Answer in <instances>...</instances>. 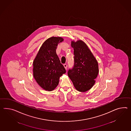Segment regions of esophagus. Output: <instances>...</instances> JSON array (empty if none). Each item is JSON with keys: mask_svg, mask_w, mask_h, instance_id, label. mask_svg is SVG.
<instances>
[{"mask_svg": "<svg viewBox=\"0 0 131 131\" xmlns=\"http://www.w3.org/2000/svg\"><path fill=\"white\" fill-rule=\"evenodd\" d=\"M63 66H64V68H65V69H67V67H68V65H67V64H64V65H63Z\"/></svg>", "mask_w": 131, "mask_h": 131, "instance_id": "34e87169", "label": "esophagus"}]
</instances>
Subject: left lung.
<instances>
[{
  "label": "left lung",
  "mask_w": 131,
  "mask_h": 131,
  "mask_svg": "<svg viewBox=\"0 0 131 131\" xmlns=\"http://www.w3.org/2000/svg\"><path fill=\"white\" fill-rule=\"evenodd\" d=\"M71 46L74 49V65L68 75L76 89L85 92L96 82L95 80L99 73L98 62L83 41H71Z\"/></svg>",
  "instance_id": "obj_1"
}]
</instances>
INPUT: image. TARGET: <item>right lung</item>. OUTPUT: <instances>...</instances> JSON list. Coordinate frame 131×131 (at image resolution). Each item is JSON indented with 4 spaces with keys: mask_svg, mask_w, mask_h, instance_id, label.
Instances as JSON below:
<instances>
[{
    "mask_svg": "<svg viewBox=\"0 0 131 131\" xmlns=\"http://www.w3.org/2000/svg\"><path fill=\"white\" fill-rule=\"evenodd\" d=\"M64 40L61 37H51L42 43L33 61V76L39 85L48 91L58 85L60 78L66 70L56 53L58 45Z\"/></svg>",
    "mask_w": 131,
    "mask_h": 131,
    "instance_id": "right-lung-1",
    "label": "right lung"
}]
</instances>
